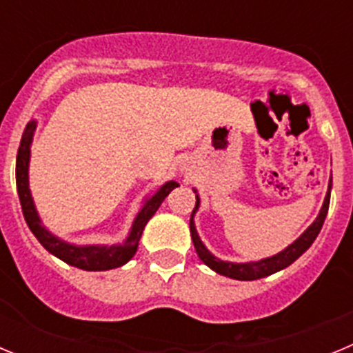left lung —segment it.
<instances>
[{"label": "left lung", "mask_w": 353, "mask_h": 353, "mask_svg": "<svg viewBox=\"0 0 353 353\" xmlns=\"http://www.w3.org/2000/svg\"><path fill=\"white\" fill-rule=\"evenodd\" d=\"M330 187H332V176L329 180V191H327L325 199H323L322 210L318 214V217L314 219V223L311 224L301 236H299L293 244H290L288 248L283 249L281 252H277L274 256L263 258V260L258 261H248V263H232V261H223L219 258H215L205 244L199 239L198 232H196L194 226V214L196 210L199 208V198L196 194V207L191 214V236L192 242H194L196 252H198L199 260L203 261L205 265H208L214 272L221 274V276L232 277V279H239V281H254V279H261V277H267L274 272H279V270L286 269L288 265H292L293 261L297 260L299 256H302L307 249L311 248V244L314 242V239L318 236L320 230L323 226V221L327 217V210H329V203H330ZM196 192V191H194Z\"/></svg>", "instance_id": "left-lung-1"}]
</instances>
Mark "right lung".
<instances>
[{
    "instance_id": "right-lung-1",
    "label": "right lung",
    "mask_w": 353,
    "mask_h": 353,
    "mask_svg": "<svg viewBox=\"0 0 353 353\" xmlns=\"http://www.w3.org/2000/svg\"><path fill=\"white\" fill-rule=\"evenodd\" d=\"M37 129V121H30L23 132V138H21V145H19L17 152V162H15V182H17V194L21 199V207H23L24 219L26 224L30 226L31 233L37 236L40 244L48 249L51 254H54L56 258L63 260L65 263L72 265V267H77V269L83 270H109L117 269L125 265L130 258L136 254L138 251L139 239H141V233L145 230L146 223L152 219V215L157 212V208L161 207V203L164 201L168 194L173 191L174 187H179V183L170 180L164 185H161L157 192L154 196L146 198L145 205H143L141 210L138 212L136 219H134L132 228H130V233L123 244L118 245H74L68 244L65 240L58 239V236L52 235L49 230H46V226L40 221L39 214H37L35 203H33V198H31L30 192V180H28V168H30V152H31V141H33V132Z\"/></svg>"
}]
</instances>
